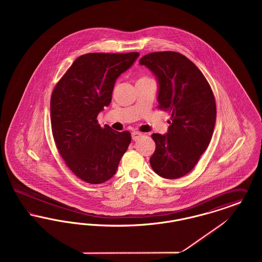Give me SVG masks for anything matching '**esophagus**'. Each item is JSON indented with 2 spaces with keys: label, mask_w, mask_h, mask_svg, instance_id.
Instances as JSON below:
<instances>
[{
  "label": "esophagus",
  "mask_w": 262,
  "mask_h": 262,
  "mask_svg": "<svg viewBox=\"0 0 262 262\" xmlns=\"http://www.w3.org/2000/svg\"><path fill=\"white\" fill-rule=\"evenodd\" d=\"M141 136H142V135H141V133H139V132H136V130H135V132L132 133V137H133L134 140H137L139 137H141Z\"/></svg>",
  "instance_id": "obj_1"
}]
</instances>
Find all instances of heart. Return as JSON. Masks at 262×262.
<instances>
[{"label":"heart","mask_w":262,"mask_h":262,"mask_svg":"<svg viewBox=\"0 0 262 262\" xmlns=\"http://www.w3.org/2000/svg\"><path fill=\"white\" fill-rule=\"evenodd\" d=\"M142 78H145V77H141V78H139V79H142Z\"/></svg>","instance_id":"1"}]
</instances>
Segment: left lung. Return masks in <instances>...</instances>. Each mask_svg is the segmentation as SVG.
Returning a JSON list of instances; mask_svg holds the SVG:
<instances>
[{"mask_svg":"<svg viewBox=\"0 0 262 262\" xmlns=\"http://www.w3.org/2000/svg\"><path fill=\"white\" fill-rule=\"evenodd\" d=\"M139 63L148 68L159 84L158 108L171 114L167 135L153 134L156 148L150 165L165 179L189 173L211 140L216 103L211 88L200 69L186 56L154 52Z\"/></svg>","mask_w":262,"mask_h":262,"instance_id":"8db88e82","label":"left lung"}]
</instances>
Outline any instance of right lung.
<instances>
[{
	"mask_svg": "<svg viewBox=\"0 0 262 262\" xmlns=\"http://www.w3.org/2000/svg\"><path fill=\"white\" fill-rule=\"evenodd\" d=\"M139 54L89 53L78 57L51 96V125L67 166L88 184L110 180L132 140L130 133L102 127L97 116L112 100L116 79Z\"/></svg>",
	"mask_w": 262,
	"mask_h": 262,
	"instance_id": "obj_1",
	"label": "right lung"
}]
</instances>
